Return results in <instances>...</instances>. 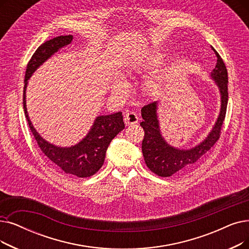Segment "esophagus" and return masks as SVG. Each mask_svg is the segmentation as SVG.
<instances>
[{
    "label": "esophagus",
    "instance_id": "34e87169",
    "mask_svg": "<svg viewBox=\"0 0 249 249\" xmlns=\"http://www.w3.org/2000/svg\"><path fill=\"white\" fill-rule=\"evenodd\" d=\"M124 122L126 125H133L138 122V116L134 112H127L124 116Z\"/></svg>",
    "mask_w": 249,
    "mask_h": 249
}]
</instances>
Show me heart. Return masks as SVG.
<instances>
[{
    "mask_svg": "<svg viewBox=\"0 0 249 249\" xmlns=\"http://www.w3.org/2000/svg\"><path fill=\"white\" fill-rule=\"evenodd\" d=\"M157 62H158L157 60H151V61H150V63H157ZM143 66H144V65H142V66H139V68H140V67H143ZM137 68H138V67H137ZM150 88H151V89H156V88H157V84H156L155 82L151 83V84H150Z\"/></svg>",
    "mask_w": 249,
    "mask_h": 249,
    "instance_id": "obj_1",
    "label": "heart"
}]
</instances>
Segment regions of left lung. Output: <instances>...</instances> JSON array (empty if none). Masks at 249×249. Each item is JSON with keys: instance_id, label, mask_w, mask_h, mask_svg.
<instances>
[{"instance_id": "1", "label": "left lung", "mask_w": 249, "mask_h": 249, "mask_svg": "<svg viewBox=\"0 0 249 249\" xmlns=\"http://www.w3.org/2000/svg\"><path fill=\"white\" fill-rule=\"evenodd\" d=\"M217 56V65L211 76L219 86L222 105L221 113L212 132L197 146L191 149H178L169 145L161 137L157 117V103L151 102L142 109V122L140 126L144 130L142 149L147 168L160 177L178 176L191 171L199 160L218 142L226 117L228 105V72L219 53L212 47Z\"/></svg>"}]
</instances>
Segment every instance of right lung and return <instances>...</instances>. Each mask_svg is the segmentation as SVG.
I'll return each mask as SVG.
<instances>
[{"instance_id":"add662e5","label":"right lung","mask_w":249,"mask_h":249,"mask_svg":"<svg viewBox=\"0 0 249 249\" xmlns=\"http://www.w3.org/2000/svg\"><path fill=\"white\" fill-rule=\"evenodd\" d=\"M72 38V36L53 37L40 45L34 53L25 71L23 109L31 133L34 134L42 153L50 159L53 165L69 176L86 178L92 176L102 168L107 146L112 139L125 128L122 113L118 112L107 116L98 117L95 119L89 133L78 144L71 147H58L42 139L36 131L28 118L25 103V89L27 80L31 74L53 53L58 52V50L64 46L69 45Z\"/></svg>"}]
</instances>
